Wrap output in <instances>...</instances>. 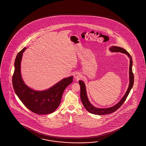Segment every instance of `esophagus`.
<instances>
[{
    "mask_svg": "<svg viewBox=\"0 0 146 146\" xmlns=\"http://www.w3.org/2000/svg\"><path fill=\"white\" fill-rule=\"evenodd\" d=\"M74 78L75 79H79L81 77L80 74H79V73H78V72H77V73H76L74 75Z\"/></svg>",
    "mask_w": 146,
    "mask_h": 146,
    "instance_id": "esophagus-1",
    "label": "esophagus"
}]
</instances>
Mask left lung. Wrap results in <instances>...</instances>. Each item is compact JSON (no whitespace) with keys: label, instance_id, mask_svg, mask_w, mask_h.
<instances>
[{"label":"left lung","instance_id":"obj_1","mask_svg":"<svg viewBox=\"0 0 146 146\" xmlns=\"http://www.w3.org/2000/svg\"><path fill=\"white\" fill-rule=\"evenodd\" d=\"M110 50L113 52H120V53H124L128 55V56L130 58V65H129V85L128 88L127 92L124 95V97L121 99V100L119 102L116 104L115 106H113L109 108L106 109H99L96 108L94 107L90 102L88 99L86 89V86L82 81L80 80L79 81V84L80 86V98L81 102L82 103L84 107L86 109L87 111L90 112V113H92L96 115H105L111 114L113 112L116 111L117 109H119L121 106L124 102L126 99L127 96H128L129 93L130 92V91L132 87L133 86V82H134V76H133V72L132 70V65H133V60L132 58L130 56V54L126 50L123 48H121L120 47L115 46H112L110 47Z\"/></svg>","mask_w":146,"mask_h":146}]
</instances>
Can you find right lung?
<instances>
[{
  "mask_svg": "<svg viewBox=\"0 0 146 146\" xmlns=\"http://www.w3.org/2000/svg\"><path fill=\"white\" fill-rule=\"evenodd\" d=\"M23 48L18 53L15 62V71L13 76V85L16 94L23 104L31 111L37 114L52 113L59 106L62 94L72 82L73 77L64 78L48 90L38 91L30 89L22 80L20 65Z\"/></svg>",
  "mask_w": 146,
  "mask_h": 146,
  "instance_id": "right-lung-1",
  "label": "right lung"
}]
</instances>
